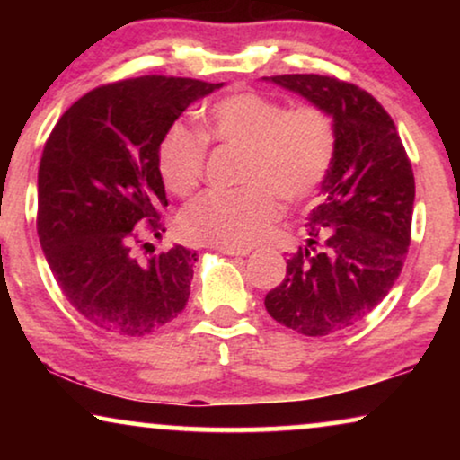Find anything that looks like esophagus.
I'll list each match as a JSON object with an SVG mask.
<instances>
[{
	"label": "esophagus",
	"mask_w": 460,
	"mask_h": 460,
	"mask_svg": "<svg viewBox=\"0 0 460 460\" xmlns=\"http://www.w3.org/2000/svg\"><path fill=\"white\" fill-rule=\"evenodd\" d=\"M224 255H232V257H247L249 249H234V247H219Z\"/></svg>",
	"instance_id": "34e87169"
}]
</instances>
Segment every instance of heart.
<instances>
[{"mask_svg": "<svg viewBox=\"0 0 460 460\" xmlns=\"http://www.w3.org/2000/svg\"><path fill=\"white\" fill-rule=\"evenodd\" d=\"M207 134L224 146L241 148V184L236 192H209L180 216L188 241L217 247H251L268 236L280 217V200L304 203L329 175L337 131L329 112L316 104L287 109L260 92H234L205 115ZM207 144L199 131L175 123L156 153L163 184L175 197L197 190L205 173Z\"/></svg>", "mask_w": 460, "mask_h": 460, "instance_id": "b5f03b06", "label": "heart"}]
</instances>
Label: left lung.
Here are the masks:
<instances>
[{
	"label": "left lung",
	"instance_id": "8db88e82",
	"mask_svg": "<svg viewBox=\"0 0 460 460\" xmlns=\"http://www.w3.org/2000/svg\"><path fill=\"white\" fill-rule=\"evenodd\" d=\"M332 117L337 150L305 224V244L266 295L276 323L324 337L368 316L398 280L411 244L414 175L387 111L348 81L276 75Z\"/></svg>",
	"mask_w": 460,
	"mask_h": 460
}]
</instances>
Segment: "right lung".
Instances as JSON below:
<instances>
[{
  "mask_svg": "<svg viewBox=\"0 0 460 460\" xmlns=\"http://www.w3.org/2000/svg\"><path fill=\"white\" fill-rule=\"evenodd\" d=\"M222 84L125 79L81 96L49 134L37 173V234L60 291L98 329L142 337L186 307L197 253L140 260L167 207L156 153L194 100ZM155 251V249H153Z\"/></svg>",
  "mask_w": 460,
  "mask_h": 460,
  "instance_id": "obj_1",
  "label": "right lung"
}]
</instances>
